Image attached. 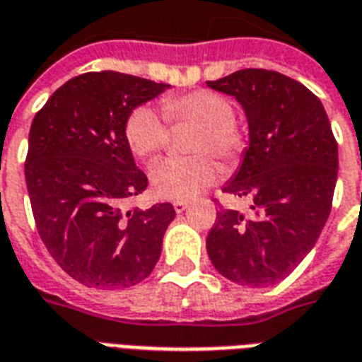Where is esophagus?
I'll list each match as a JSON object with an SVG mask.
<instances>
[{
	"label": "esophagus",
	"instance_id": "esophagus-1",
	"mask_svg": "<svg viewBox=\"0 0 362 362\" xmlns=\"http://www.w3.org/2000/svg\"><path fill=\"white\" fill-rule=\"evenodd\" d=\"M187 207H189V204H187V202H173V209H175L177 213H183Z\"/></svg>",
	"mask_w": 362,
	"mask_h": 362
}]
</instances>
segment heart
<instances>
[{
  "label": "heart",
  "mask_w": 362,
  "mask_h": 362,
  "mask_svg": "<svg viewBox=\"0 0 362 362\" xmlns=\"http://www.w3.org/2000/svg\"><path fill=\"white\" fill-rule=\"evenodd\" d=\"M170 122H194L198 128L190 139L194 156H170L151 168V189L164 200H190L217 181L219 162L234 160L243 149V136L234 124V107L225 96L211 90H194L162 102ZM126 141L132 153L143 160L153 158L168 141L166 122L155 109L141 105L126 120Z\"/></svg>",
  "instance_id": "heart-1"
}]
</instances>
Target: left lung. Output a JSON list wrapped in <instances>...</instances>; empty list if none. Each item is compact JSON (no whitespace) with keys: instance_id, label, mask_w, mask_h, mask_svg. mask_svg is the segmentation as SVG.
I'll use <instances>...</instances> for the list:
<instances>
[{"instance_id":"1","label":"left lung","mask_w":362,"mask_h":362,"mask_svg":"<svg viewBox=\"0 0 362 362\" xmlns=\"http://www.w3.org/2000/svg\"><path fill=\"white\" fill-rule=\"evenodd\" d=\"M213 90L236 98L249 145L226 192L251 198L257 219L221 209L207 255L226 279L268 287L287 277L317 242L329 219L338 145L319 98L298 81L268 69H240Z\"/></svg>"}]
</instances>
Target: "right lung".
I'll return each instance as SVG.
<instances>
[{"label":"right lung","mask_w":362,"mask_h":362,"mask_svg":"<svg viewBox=\"0 0 362 362\" xmlns=\"http://www.w3.org/2000/svg\"><path fill=\"white\" fill-rule=\"evenodd\" d=\"M172 88L119 71L69 79L30 128L26 187L39 236L62 270L86 287L124 288L149 276L172 204L124 211L147 175L126 141L136 107Z\"/></svg>","instance_id":"add662e5"}]
</instances>
